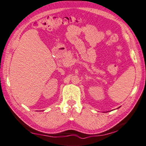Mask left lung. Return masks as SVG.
<instances>
[{"label":"left lung","mask_w":146,"mask_h":146,"mask_svg":"<svg viewBox=\"0 0 146 146\" xmlns=\"http://www.w3.org/2000/svg\"><path fill=\"white\" fill-rule=\"evenodd\" d=\"M119 107H120V106H119ZM119 107H118V108H119Z\"/></svg>","instance_id":"left-lung-1"}]
</instances>
